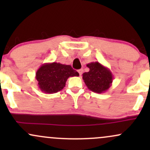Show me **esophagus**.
I'll list each match as a JSON object with an SVG mask.
<instances>
[{"label":"esophagus","mask_w":150,"mask_h":150,"mask_svg":"<svg viewBox=\"0 0 150 150\" xmlns=\"http://www.w3.org/2000/svg\"><path fill=\"white\" fill-rule=\"evenodd\" d=\"M82 72H83V70H82V69H80V70H78V73H79V74H80V76H81V75H82Z\"/></svg>","instance_id":"esophagus-1"}]
</instances>
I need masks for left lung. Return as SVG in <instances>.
Wrapping results in <instances>:
<instances>
[{
	"instance_id": "8db88e82",
	"label": "left lung",
	"mask_w": 150,
	"mask_h": 150,
	"mask_svg": "<svg viewBox=\"0 0 150 150\" xmlns=\"http://www.w3.org/2000/svg\"><path fill=\"white\" fill-rule=\"evenodd\" d=\"M87 66L89 71L82 74V79L87 88L99 94L106 92L113 82L111 70L99 62H92L87 64Z\"/></svg>"
}]
</instances>
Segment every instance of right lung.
I'll return each mask as SVG.
<instances>
[{"mask_svg":"<svg viewBox=\"0 0 150 150\" xmlns=\"http://www.w3.org/2000/svg\"><path fill=\"white\" fill-rule=\"evenodd\" d=\"M79 76V73L70 65L60 63H46L42 65L36 73L38 87L42 92L53 94L64 88L70 77Z\"/></svg>","mask_w":150,"mask_h":150,"instance_id":"add662e5","label":"right lung"}]
</instances>
